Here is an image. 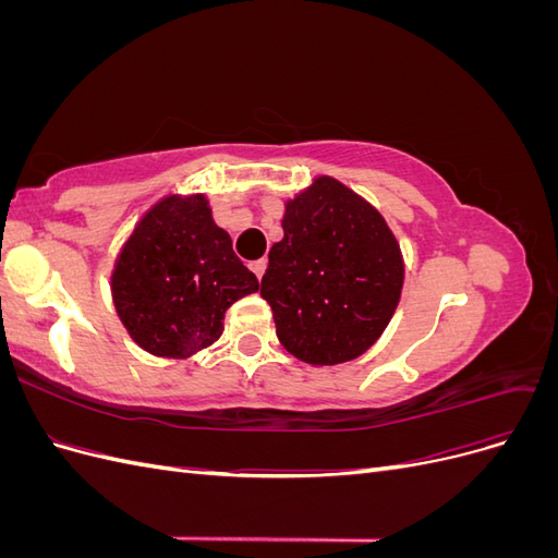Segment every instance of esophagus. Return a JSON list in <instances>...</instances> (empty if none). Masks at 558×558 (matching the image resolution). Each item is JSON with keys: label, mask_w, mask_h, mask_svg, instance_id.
<instances>
[{"label": "esophagus", "mask_w": 558, "mask_h": 558, "mask_svg": "<svg viewBox=\"0 0 558 558\" xmlns=\"http://www.w3.org/2000/svg\"><path fill=\"white\" fill-rule=\"evenodd\" d=\"M265 269H267V260H265V258H260V260H253V263H251V272L258 277V281L263 279V275H265Z\"/></svg>", "instance_id": "obj_1"}]
</instances>
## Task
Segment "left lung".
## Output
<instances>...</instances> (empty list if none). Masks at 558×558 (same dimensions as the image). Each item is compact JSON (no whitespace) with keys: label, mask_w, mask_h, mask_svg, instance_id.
Instances as JSON below:
<instances>
[{"label":"left lung","mask_w":558,"mask_h":558,"mask_svg":"<svg viewBox=\"0 0 558 558\" xmlns=\"http://www.w3.org/2000/svg\"><path fill=\"white\" fill-rule=\"evenodd\" d=\"M281 228L260 281L281 347L314 367L363 356L400 302L396 234L365 197L326 174L286 199Z\"/></svg>","instance_id":"8db88e82"}]
</instances>
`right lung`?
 Wrapping results in <instances>:
<instances>
[{
    "instance_id": "add662e5",
    "label": "right lung",
    "mask_w": 558,
    "mask_h": 558,
    "mask_svg": "<svg viewBox=\"0 0 558 558\" xmlns=\"http://www.w3.org/2000/svg\"><path fill=\"white\" fill-rule=\"evenodd\" d=\"M258 289L202 193L160 197L128 234L111 272L113 307L128 335L174 361L211 347L232 302Z\"/></svg>"
}]
</instances>
